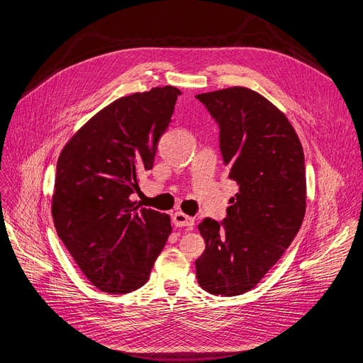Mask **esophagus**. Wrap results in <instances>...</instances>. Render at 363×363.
<instances>
[{"instance_id": "34e87169", "label": "esophagus", "mask_w": 363, "mask_h": 363, "mask_svg": "<svg viewBox=\"0 0 363 363\" xmlns=\"http://www.w3.org/2000/svg\"><path fill=\"white\" fill-rule=\"evenodd\" d=\"M173 223L177 227H193L194 225V218L186 216L184 212H174L173 213Z\"/></svg>"}]
</instances>
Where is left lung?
<instances>
[{
    "instance_id": "obj_1",
    "label": "left lung",
    "mask_w": 363,
    "mask_h": 363,
    "mask_svg": "<svg viewBox=\"0 0 363 363\" xmlns=\"http://www.w3.org/2000/svg\"><path fill=\"white\" fill-rule=\"evenodd\" d=\"M220 125L229 178L239 185L220 224H199L197 283L236 296L256 287L298 235L306 209L305 158L287 116L262 94L232 86L196 96Z\"/></svg>"
}]
</instances>
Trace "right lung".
Returning a JSON list of instances; mask_svg holds the SVG:
<instances>
[{
    "mask_svg": "<svg viewBox=\"0 0 363 363\" xmlns=\"http://www.w3.org/2000/svg\"><path fill=\"white\" fill-rule=\"evenodd\" d=\"M181 91L158 86L121 97L94 115L58 157L52 218L65 248L99 290L142 287L172 233L170 217L130 196L151 170Z\"/></svg>",
    "mask_w": 363,
    "mask_h": 363,
    "instance_id": "add662e5",
    "label": "right lung"
}]
</instances>
